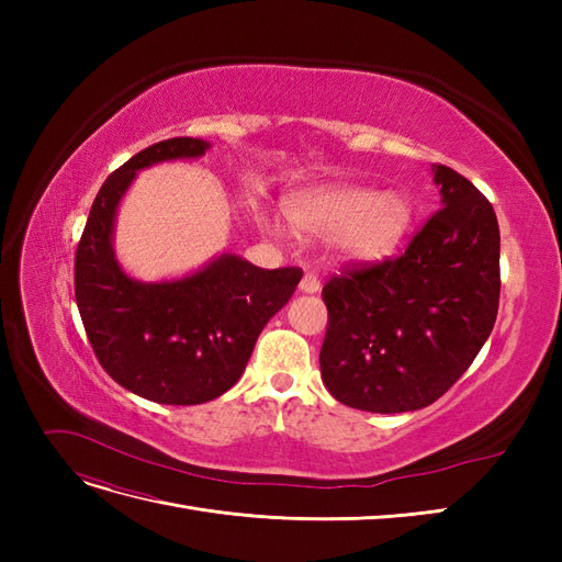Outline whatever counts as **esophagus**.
I'll list each match as a JSON object with an SVG mask.
<instances>
[{
	"label": "esophagus",
	"instance_id": "obj_1",
	"mask_svg": "<svg viewBox=\"0 0 562 562\" xmlns=\"http://www.w3.org/2000/svg\"><path fill=\"white\" fill-rule=\"evenodd\" d=\"M300 291H302V293H307V295L318 293V291H321V281H318V277H316V274H312V271H307V274H304V277H302V281H300Z\"/></svg>",
	"mask_w": 562,
	"mask_h": 562
}]
</instances>
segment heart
Instances as JSON below:
<instances>
[{
    "label": "heart",
    "instance_id": "obj_1",
    "mask_svg": "<svg viewBox=\"0 0 562 562\" xmlns=\"http://www.w3.org/2000/svg\"><path fill=\"white\" fill-rule=\"evenodd\" d=\"M288 217L304 236H330L339 262L372 265L386 260L411 232L415 206L403 192H372L361 184L323 182L288 199ZM271 236H283L279 220L260 215Z\"/></svg>",
    "mask_w": 562,
    "mask_h": 562
}]
</instances>
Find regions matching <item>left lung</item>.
Returning a JSON list of instances; mask_svg holds the SVG:
<instances>
[{
  "mask_svg": "<svg viewBox=\"0 0 562 562\" xmlns=\"http://www.w3.org/2000/svg\"><path fill=\"white\" fill-rule=\"evenodd\" d=\"M440 209L394 260L353 267L323 285L328 330L321 378L366 413L431 405L464 375L499 310V225L492 203L436 164Z\"/></svg>",
  "mask_w": 562,
  "mask_h": 562,
  "instance_id": "1",
  "label": "left lung"
}]
</instances>
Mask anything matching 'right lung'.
Returning <instances> with one entry per match:
<instances>
[{
    "label": "right lung",
    "mask_w": 562,
    "mask_h": 562,
    "mask_svg": "<svg viewBox=\"0 0 562 562\" xmlns=\"http://www.w3.org/2000/svg\"><path fill=\"white\" fill-rule=\"evenodd\" d=\"M211 143L171 138L131 157L103 182L75 255V297L108 375L147 401L196 405L239 382L258 335L302 279L297 267L262 269L234 252L194 274L145 283L114 255L119 201L143 168L196 159Z\"/></svg>",
    "instance_id": "obj_1"
}]
</instances>
